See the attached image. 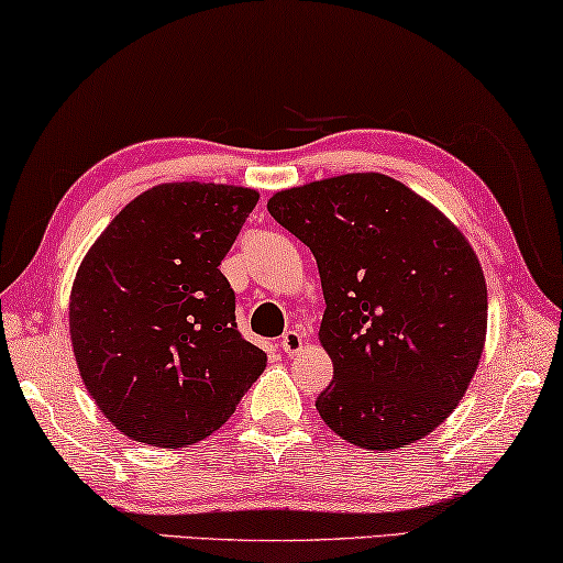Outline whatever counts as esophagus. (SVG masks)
<instances>
[{
  "instance_id": "esophagus-1",
  "label": "esophagus",
  "mask_w": 563,
  "mask_h": 563,
  "mask_svg": "<svg viewBox=\"0 0 563 563\" xmlns=\"http://www.w3.org/2000/svg\"><path fill=\"white\" fill-rule=\"evenodd\" d=\"M306 345H308V341H306V335L300 333V330H288V333L280 338V347L288 355H298Z\"/></svg>"
}]
</instances>
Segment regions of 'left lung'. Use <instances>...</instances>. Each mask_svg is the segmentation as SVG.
<instances>
[{
	"label": "left lung",
	"instance_id": "left-lung-1",
	"mask_svg": "<svg viewBox=\"0 0 563 563\" xmlns=\"http://www.w3.org/2000/svg\"><path fill=\"white\" fill-rule=\"evenodd\" d=\"M271 216L316 255L333 380L316 408L368 451L433 433L486 343L488 292L466 235L408 185L347 173L275 192Z\"/></svg>",
	"mask_w": 563,
	"mask_h": 563
}]
</instances>
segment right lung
<instances>
[{"label":"right lung","mask_w":563,"mask_h":563,"mask_svg":"<svg viewBox=\"0 0 563 563\" xmlns=\"http://www.w3.org/2000/svg\"><path fill=\"white\" fill-rule=\"evenodd\" d=\"M257 190L163 183L140 192L87 250L69 292L85 388L128 439L185 449L235 413L267 355L235 325L220 273Z\"/></svg>","instance_id":"add662e5"}]
</instances>
